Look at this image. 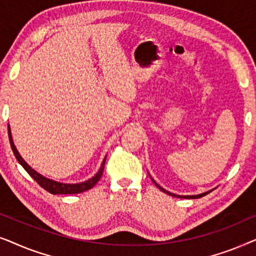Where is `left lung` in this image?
Instances as JSON below:
<instances>
[{"label": "left lung", "instance_id": "1", "mask_svg": "<svg viewBox=\"0 0 256 256\" xmlns=\"http://www.w3.org/2000/svg\"><path fill=\"white\" fill-rule=\"evenodd\" d=\"M150 178H152V176H150ZM152 180L154 182V184H155L156 186L158 188L160 191L166 192V194H170V196H172V197H177V198H185V199H197V198H202V197H204V196H206V194H210V192L212 191V190H210V191H206V192H204V194H194V196H180V194H171V192H169V191H166V188H163L162 186H160V185L157 184L156 182L152 180ZM213 190H214V188H213Z\"/></svg>", "mask_w": 256, "mask_h": 256}]
</instances>
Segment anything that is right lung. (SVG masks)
<instances>
[{"instance_id": "add662e5", "label": "right lung", "mask_w": 256, "mask_h": 256, "mask_svg": "<svg viewBox=\"0 0 256 256\" xmlns=\"http://www.w3.org/2000/svg\"><path fill=\"white\" fill-rule=\"evenodd\" d=\"M8 135H9V141H10V146H12V152H14V155H15L16 160H18V163L24 168V169H26V172L29 174L30 176L40 185L42 188H44V190L48 191L52 194H80V192L90 190V188H92L94 185L99 182V180L101 178V174H102V172H104V162H106L107 156H104L102 163H101V166H100L99 171H98V172L94 174L93 177H90V180H87L85 182H80V183H76V184H68V183H60V182L50 180V178L45 177V176H43V174H40V172H37L36 170H34L32 168H31L29 164H28L26 160L22 158V156L20 155L18 150L16 149L15 144H14L12 130H10L9 124H8Z\"/></svg>"}]
</instances>
